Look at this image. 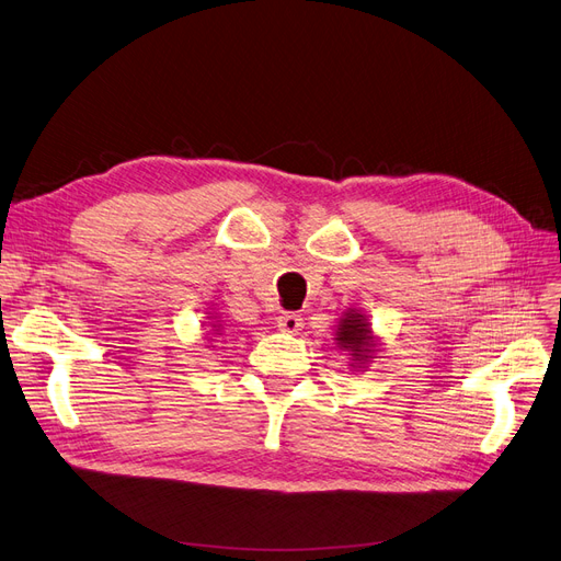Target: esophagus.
<instances>
[{
	"mask_svg": "<svg viewBox=\"0 0 561 561\" xmlns=\"http://www.w3.org/2000/svg\"><path fill=\"white\" fill-rule=\"evenodd\" d=\"M277 329L282 333H291L296 335L302 329V317L294 314V312H284L282 317H277Z\"/></svg>",
	"mask_w": 561,
	"mask_h": 561,
	"instance_id": "esophagus-1",
	"label": "esophagus"
}]
</instances>
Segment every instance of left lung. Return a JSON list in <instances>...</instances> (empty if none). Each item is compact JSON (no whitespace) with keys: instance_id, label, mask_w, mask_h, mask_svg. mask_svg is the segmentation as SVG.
Wrapping results in <instances>:
<instances>
[{"instance_id":"1","label":"left lung","mask_w":561,"mask_h":561,"mask_svg":"<svg viewBox=\"0 0 561 561\" xmlns=\"http://www.w3.org/2000/svg\"><path fill=\"white\" fill-rule=\"evenodd\" d=\"M335 340L342 350L352 354V360H356V364H366L368 358H373V335L364 314L350 312L345 319H340Z\"/></svg>"}]
</instances>
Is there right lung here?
Here are the masks:
<instances>
[{
  "label": "right lung",
  "instance_id": "obj_1",
  "mask_svg": "<svg viewBox=\"0 0 561 561\" xmlns=\"http://www.w3.org/2000/svg\"><path fill=\"white\" fill-rule=\"evenodd\" d=\"M214 327H216V323H214Z\"/></svg>",
  "mask_w": 561,
  "mask_h": 561
}]
</instances>
